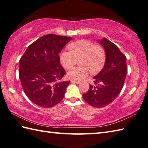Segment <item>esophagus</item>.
<instances>
[{"instance_id": "34e87169", "label": "esophagus", "mask_w": 148, "mask_h": 148, "mask_svg": "<svg viewBox=\"0 0 148 148\" xmlns=\"http://www.w3.org/2000/svg\"><path fill=\"white\" fill-rule=\"evenodd\" d=\"M71 81V83H76V84L81 83V81H76V80L72 79Z\"/></svg>"}]
</instances>
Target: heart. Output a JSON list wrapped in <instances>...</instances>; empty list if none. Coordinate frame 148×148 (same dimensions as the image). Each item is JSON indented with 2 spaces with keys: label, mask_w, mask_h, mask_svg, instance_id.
Segmentation results:
<instances>
[{
  "label": "heart",
  "mask_w": 148,
  "mask_h": 148,
  "mask_svg": "<svg viewBox=\"0 0 148 148\" xmlns=\"http://www.w3.org/2000/svg\"><path fill=\"white\" fill-rule=\"evenodd\" d=\"M68 48L70 51H62L60 54V61L64 67L69 69L76 64L77 60L81 59V66L71 69L68 77L73 80L81 81L92 74L99 72L105 64L106 53L104 48L95 45L89 40L81 39L71 43Z\"/></svg>",
  "instance_id": "1"
}]
</instances>
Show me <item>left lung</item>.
I'll list each match as a JSON object with an SVG mask.
<instances>
[{
	"instance_id": "1",
	"label": "left lung",
	"mask_w": 148,
	"mask_h": 148,
	"mask_svg": "<svg viewBox=\"0 0 148 148\" xmlns=\"http://www.w3.org/2000/svg\"><path fill=\"white\" fill-rule=\"evenodd\" d=\"M99 42L106 53L104 67L93 77L96 86L90 84L88 91L83 94L88 104L97 108L109 105L118 96L127 73L126 56L118 46L105 37Z\"/></svg>"
}]
</instances>
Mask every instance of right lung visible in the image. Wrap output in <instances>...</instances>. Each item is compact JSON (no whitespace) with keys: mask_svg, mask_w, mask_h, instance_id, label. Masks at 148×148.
<instances>
[{"mask_svg":"<svg viewBox=\"0 0 148 148\" xmlns=\"http://www.w3.org/2000/svg\"><path fill=\"white\" fill-rule=\"evenodd\" d=\"M72 37L50 34L28 47L20 60L19 77L25 93L41 108L56 106L64 99L70 81L58 82L65 74L59 54Z\"/></svg>","mask_w":148,"mask_h":148,"instance_id":"1","label":"right lung"}]
</instances>
